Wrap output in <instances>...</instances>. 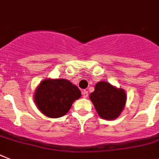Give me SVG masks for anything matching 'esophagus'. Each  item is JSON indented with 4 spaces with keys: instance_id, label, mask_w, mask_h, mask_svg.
<instances>
[{
    "instance_id": "esophagus-1",
    "label": "esophagus",
    "mask_w": 159,
    "mask_h": 159,
    "mask_svg": "<svg viewBox=\"0 0 159 159\" xmlns=\"http://www.w3.org/2000/svg\"><path fill=\"white\" fill-rule=\"evenodd\" d=\"M82 97H83V98H87L88 97V91H86V90H83V91H82Z\"/></svg>"
}]
</instances>
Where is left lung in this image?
<instances>
[{
    "instance_id": "obj_1",
    "label": "left lung",
    "mask_w": 159,
    "mask_h": 159,
    "mask_svg": "<svg viewBox=\"0 0 159 159\" xmlns=\"http://www.w3.org/2000/svg\"><path fill=\"white\" fill-rule=\"evenodd\" d=\"M96 111L102 119L112 120L118 118L125 107L127 95L122 88L101 81L96 83L94 91L90 94Z\"/></svg>"
}]
</instances>
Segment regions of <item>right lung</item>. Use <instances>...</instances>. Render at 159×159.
<instances>
[{"mask_svg": "<svg viewBox=\"0 0 159 159\" xmlns=\"http://www.w3.org/2000/svg\"><path fill=\"white\" fill-rule=\"evenodd\" d=\"M81 96L78 87L69 80L48 78L37 86L34 100L39 110L46 116L59 118L68 113L73 102Z\"/></svg>", "mask_w": 159, "mask_h": 159, "instance_id": "right-lung-1", "label": "right lung"}]
</instances>
